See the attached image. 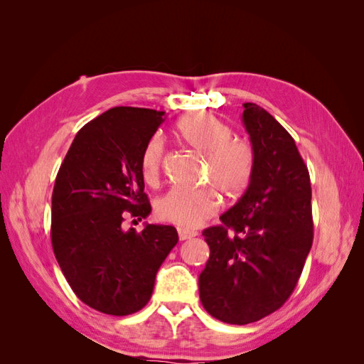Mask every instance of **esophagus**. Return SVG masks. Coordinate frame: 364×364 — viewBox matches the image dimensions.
I'll list each match as a JSON object with an SVG mask.
<instances>
[{
	"instance_id": "esophagus-1",
	"label": "esophagus",
	"mask_w": 364,
	"mask_h": 364,
	"mask_svg": "<svg viewBox=\"0 0 364 364\" xmlns=\"http://www.w3.org/2000/svg\"><path fill=\"white\" fill-rule=\"evenodd\" d=\"M178 234H179V240H188L197 235L196 230H190V229H185V228H178Z\"/></svg>"
}]
</instances>
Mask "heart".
I'll list each match as a JSON object with an SVG mask.
<instances>
[{
	"mask_svg": "<svg viewBox=\"0 0 364 364\" xmlns=\"http://www.w3.org/2000/svg\"><path fill=\"white\" fill-rule=\"evenodd\" d=\"M183 144L205 158L203 182L211 185L199 190H171L156 202L158 217L183 228L199 226L218 209V193L226 199L243 196L255 171V149L246 138L234 136V130L213 115L193 112L178 123ZM162 142L153 138L142 153L141 168L146 183L156 185L161 176Z\"/></svg>",
	"mask_w": 364,
	"mask_h": 364,
	"instance_id": "1",
	"label": "heart"
}]
</instances>
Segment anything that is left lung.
<instances>
[{"label": "left lung", "mask_w": 364, "mask_h": 364, "mask_svg": "<svg viewBox=\"0 0 364 364\" xmlns=\"http://www.w3.org/2000/svg\"><path fill=\"white\" fill-rule=\"evenodd\" d=\"M243 106L255 171L222 225L203 230L209 259L199 277L203 308L230 325L279 310L313 245L310 173L294 139L261 106Z\"/></svg>", "instance_id": "left-lung-1"}]
</instances>
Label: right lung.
Wrapping results in <instances>:
<instances>
[{
    "mask_svg": "<svg viewBox=\"0 0 364 364\" xmlns=\"http://www.w3.org/2000/svg\"><path fill=\"white\" fill-rule=\"evenodd\" d=\"M165 112L118 106L75 135L54 183L51 245L63 277L94 310L127 316L150 301L156 273L178 243L173 226L124 230L127 215L146 218L141 159Z\"/></svg>",
    "mask_w": 364,
    "mask_h": 364,
    "instance_id": "add662e5",
    "label": "right lung"
}]
</instances>
